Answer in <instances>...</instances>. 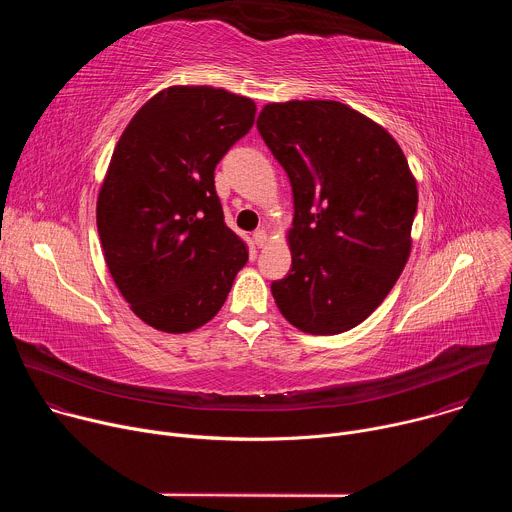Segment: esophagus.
Listing matches in <instances>:
<instances>
[{"label": "esophagus", "mask_w": 512, "mask_h": 512, "mask_svg": "<svg viewBox=\"0 0 512 512\" xmlns=\"http://www.w3.org/2000/svg\"><path fill=\"white\" fill-rule=\"evenodd\" d=\"M267 241H269V237H267V231L259 229V231H255V233H253V243H255V247H257V249L265 247V245H267Z\"/></svg>", "instance_id": "1"}]
</instances>
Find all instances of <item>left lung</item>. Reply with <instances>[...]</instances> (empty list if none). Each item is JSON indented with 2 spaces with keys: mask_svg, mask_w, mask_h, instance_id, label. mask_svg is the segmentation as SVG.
I'll use <instances>...</instances> for the list:
<instances>
[{
  "mask_svg": "<svg viewBox=\"0 0 512 512\" xmlns=\"http://www.w3.org/2000/svg\"><path fill=\"white\" fill-rule=\"evenodd\" d=\"M257 129L294 192L291 269L271 283L275 304L302 332H346L381 306L409 259V164L385 127L338 101L269 103Z\"/></svg>",
  "mask_w": 512,
  "mask_h": 512,
  "instance_id": "obj_1",
  "label": "left lung"
}]
</instances>
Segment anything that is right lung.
Listing matches in <instances>:
<instances>
[{"instance_id": "1", "label": "right lung", "mask_w": 512, "mask_h": 512, "mask_svg": "<svg viewBox=\"0 0 512 512\" xmlns=\"http://www.w3.org/2000/svg\"><path fill=\"white\" fill-rule=\"evenodd\" d=\"M255 103L214 87H168L121 133L97 200L109 273L133 314L182 334L223 308L247 245L225 225L214 168L249 133Z\"/></svg>"}]
</instances>
